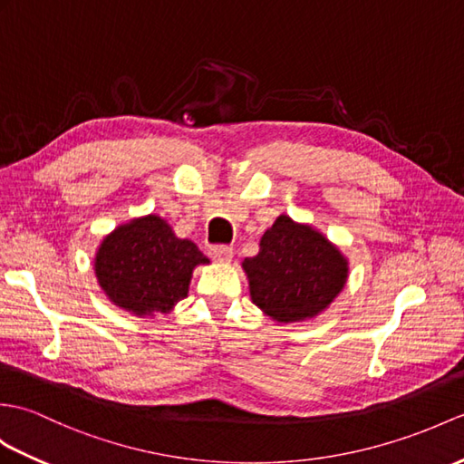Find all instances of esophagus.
<instances>
[{"label":"esophagus","mask_w":464,"mask_h":464,"mask_svg":"<svg viewBox=\"0 0 464 464\" xmlns=\"http://www.w3.org/2000/svg\"><path fill=\"white\" fill-rule=\"evenodd\" d=\"M209 255L213 261L218 263H229L231 256H233V249L229 245H213L209 249Z\"/></svg>","instance_id":"obj_1"}]
</instances>
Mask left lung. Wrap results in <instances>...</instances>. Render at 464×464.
Here are the masks:
<instances>
[{"label":"left lung","mask_w":464,"mask_h":464,"mask_svg":"<svg viewBox=\"0 0 464 464\" xmlns=\"http://www.w3.org/2000/svg\"><path fill=\"white\" fill-rule=\"evenodd\" d=\"M253 303L278 322L316 316L338 296L348 265L318 231L281 215L261 239V251L246 256Z\"/></svg>","instance_id":"obj_1"}]
</instances>
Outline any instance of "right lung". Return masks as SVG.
Returning a JSON list of instances; mask_svg holds the SVG:
<instances>
[{"mask_svg": "<svg viewBox=\"0 0 464 464\" xmlns=\"http://www.w3.org/2000/svg\"><path fill=\"white\" fill-rule=\"evenodd\" d=\"M201 263L209 258L196 243L178 239L164 219L148 215L106 237L94 271L116 306L142 316L169 312L186 298L191 271Z\"/></svg>", "mask_w": 464, "mask_h": 464, "instance_id": "add662e5", "label": "right lung"}]
</instances>
